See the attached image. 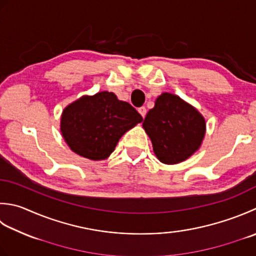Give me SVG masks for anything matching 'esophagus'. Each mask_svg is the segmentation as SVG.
<instances>
[{
	"instance_id": "esophagus-1",
	"label": "esophagus",
	"mask_w": 256,
	"mask_h": 256,
	"mask_svg": "<svg viewBox=\"0 0 256 256\" xmlns=\"http://www.w3.org/2000/svg\"><path fill=\"white\" fill-rule=\"evenodd\" d=\"M138 113H140V114L142 115V118H145V115H146V108H145L144 106H141V108H138Z\"/></svg>"
}]
</instances>
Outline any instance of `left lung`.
<instances>
[{
    "instance_id": "8db88e82",
    "label": "left lung",
    "mask_w": 256,
    "mask_h": 256,
    "mask_svg": "<svg viewBox=\"0 0 256 256\" xmlns=\"http://www.w3.org/2000/svg\"><path fill=\"white\" fill-rule=\"evenodd\" d=\"M143 128L164 164H178L193 155L205 135V120L196 108L171 93H162L144 118Z\"/></svg>"
}]
</instances>
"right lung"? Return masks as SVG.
<instances>
[{"instance_id": "add662e5", "label": "right lung", "mask_w": 256, "mask_h": 256, "mask_svg": "<svg viewBox=\"0 0 256 256\" xmlns=\"http://www.w3.org/2000/svg\"><path fill=\"white\" fill-rule=\"evenodd\" d=\"M143 118L112 92L80 98L64 108L61 132L74 153L93 161L110 156L118 140Z\"/></svg>"}]
</instances>
